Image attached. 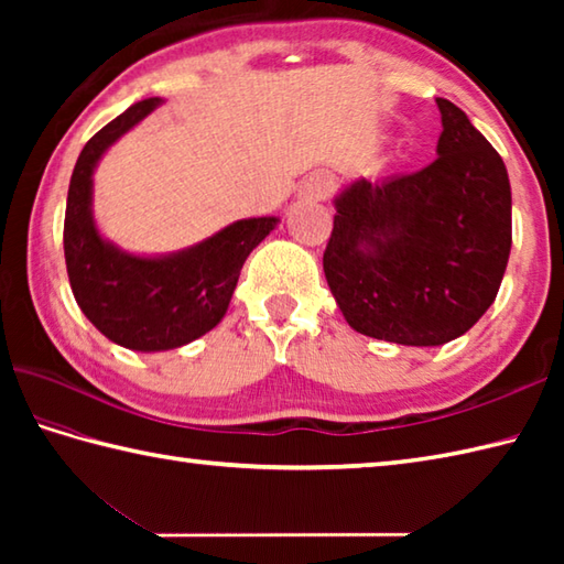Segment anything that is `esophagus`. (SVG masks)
I'll return each instance as SVG.
<instances>
[{
  "label": "esophagus",
  "instance_id": "obj_1",
  "mask_svg": "<svg viewBox=\"0 0 564 564\" xmlns=\"http://www.w3.org/2000/svg\"><path fill=\"white\" fill-rule=\"evenodd\" d=\"M332 186H334L332 176L317 172L310 178H305V184L301 186V194L297 196H301L303 200H322L332 194Z\"/></svg>",
  "mask_w": 564,
  "mask_h": 564
}]
</instances>
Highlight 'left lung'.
Wrapping results in <instances>:
<instances>
[{"label": "left lung", "mask_w": 564, "mask_h": 564, "mask_svg": "<svg viewBox=\"0 0 564 564\" xmlns=\"http://www.w3.org/2000/svg\"><path fill=\"white\" fill-rule=\"evenodd\" d=\"M436 104L438 158L422 172L346 184L322 259L349 327L402 346L463 337L495 303L511 251L505 162L458 106Z\"/></svg>", "instance_id": "left-lung-1"}]
</instances>
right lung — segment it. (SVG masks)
<instances>
[{"mask_svg":"<svg viewBox=\"0 0 564 564\" xmlns=\"http://www.w3.org/2000/svg\"><path fill=\"white\" fill-rule=\"evenodd\" d=\"M162 104L142 99L104 126L79 152L65 210V263L75 301L106 339L130 351H170L220 325L247 257L279 218H245L200 242L135 254L111 242L94 218V172L116 140Z\"/></svg>","mask_w":564,"mask_h":564,"instance_id":"1","label":"right lung"}]
</instances>
